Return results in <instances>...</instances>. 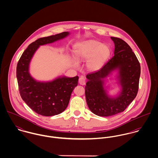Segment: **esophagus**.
<instances>
[{"mask_svg":"<svg viewBox=\"0 0 158 158\" xmlns=\"http://www.w3.org/2000/svg\"><path fill=\"white\" fill-rule=\"evenodd\" d=\"M79 84L81 85H85L86 84V79L84 77H81L78 80Z\"/></svg>","mask_w":158,"mask_h":158,"instance_id":"34e87169","label":"esophagus"}]
</instances>
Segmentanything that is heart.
Wrapping results in <instances>:
<instances>
[{"label":"heart","instance_id":"1","mask_svg":"<svg viewBox=\"0 0 158 158\" xmlns=\"http://www.w3.org/2000/svg\"><path fill=\"white\" fill-rule=\"evenodd\" d=\"M73 53L77 63H82L88 60L87 67L95 70L100 68L108 58L110 50L107 45L89 40L78 43L75 45ZM73 65L76 66L77 63L73 62Z\"/></svg>","mask_w":158,"mask_h":158}]
</instances>
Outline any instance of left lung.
I'll return each mask as SVG.
<instances>
[{
    "mask_svg": "<svg viewBox=\"0 0 158 158\" xmlns=\"http://www.w3.org/2000/svg\"><path fill=\"white\" fill-rule=\"evenodd\" d=\"M115 48L114 56L100 70L88 73L85 86L88 106L94 114L108 117L122 113L135 98L139 89L140 63L132 49L120 38L111 37ZM117 69L122 89L115 98L109 96L104 89V79Z\"/></svg>",
    "mask_w": 158,
    "mask_h": 158,
    "instance_id": "1",
    "label": "left lung"
}]
</instances>
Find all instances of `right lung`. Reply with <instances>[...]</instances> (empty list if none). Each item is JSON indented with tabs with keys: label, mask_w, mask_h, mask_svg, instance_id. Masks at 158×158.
<instances>
[{
	"label": "right lung",
	"mask_w": 158,
	"mask_h": 158,
	"mask_svg": "<svg viewBox=\"0 0 158 158\" xmlns=\"http://www.w3.org/2000/svg\"><path fill=\"white\" fill-rule=\"evenodd\" d=\"M69 35V32L65 31L39 38L28 46L18 63L16 77L20 95L25 103L38 114L52 116L63 112L72 91L78 85V77L63 76L52 81H38L29 73L30 62L40 45L52 43Z\"/></svg>",
	"instance_id": "obj_1"
}]
</instances>
